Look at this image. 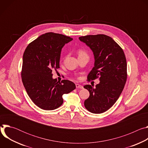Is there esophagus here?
Masks as SVG:
<instances>
[{
	"label": "esophagus",
	"instance_id": "esophagus-1",
	"mask_svg": "<svg viewBox=\"0 0 148 148\" xmlns=\"http://www.w3.org/2000/svg\"><path fill=\"white\" fill-rule=\"evenodd\" d=\"M75 86H76L77 88H81V89L83 88V86L80 85V84H75Z\"/></svg>",
	"mask_w": 148,
	"mask_h": 148
}]
</instances>
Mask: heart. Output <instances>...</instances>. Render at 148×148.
<instances>
[{
    "mask_svg": "<svg viewBox=\"0 0 148 148\" xmlns=\"http://www.w3.org/2000/svg\"><path fill=\"white\" fill-rule=\"evenodd\" d=\"M78 54L79 56H82V55H87L86 52L83 51V50H79V52H78Z\"/></svg>",
    "mask_w": 148,
    "mask_h": 148,
    "instance_id": "b5f03b06",
    "label": "heart"
}]
</instances>
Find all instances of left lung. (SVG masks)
Listing matches in <instances>:
<instances>
[{"instance_id":"obj_1","label":"left lung","mask_w":148,"mask_h":148,"mask_svg":"<svg viewBox=\"0 0 148 148\" xmlns=\"http://www.w3.org/2000/svg\"><path fill=\"white\" fill-rule=\"evenodd\" d=\"M90 48L94 57V67L88 75L89 81L99 77V83L94 88L86 85L90 97L84 106L91 113L107 111L119 98L127 78V64L123 50L111 38L105 34L79 37Z\"/></svg>"}]
</instances>
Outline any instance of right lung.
I'll return each instance as SVG.
<instances>
[{
  "label": "right lung",
  "instance_id": "1",
  "mask_svg": "<svg viewBox=\"0 0 148 148\" xmlns=\"http://www.w3.org/2000/svg\"><path fill=\"white\" fill-rule=\"evenodd\" d=\"M73 38L58 33H47L33 41L23 56L22 79L26 92L37 107L53 110L63 103L62 96L75 89L69 80L53 78V70L60 68L61 51Z\"/></svg>",
  "mask_w": 148,
  "mask_h": 148
}]
</instances>
